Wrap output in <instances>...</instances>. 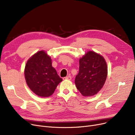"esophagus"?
Returning <instances> with one entry per match:
<instances>
[{
    "label": "esophagus",
    "instance_id": "esophagus-1",
    "mask_svg": "<svg viewBox=\"0 0 135 135\" xmlns=\"http://www.w3.org/2000/svg\"><path fill=\"white\" fill-rule=\"evenodd\" d=\"M71 79H72V78H71V76H70V75H69V76H66V77H65V78H64V79H68V80H71Z\"/></svg>",
    "mask_w": 135,
    "mask_h": 135
}]
</instances>
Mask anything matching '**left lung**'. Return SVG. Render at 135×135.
I'll use <instances>...</instances> for the list:
<instances>
[{
	"mask_svg": "<svg viewBox=\"0 0 135 135\" xmlns=\"http://www.w3.org/2000/svg\"><path fill=\"white\" fill-rule=\"evenodd\" d=\"M107 65L101 55L88 52L79 60V71L75 83L84 96L96 94L104 85L107 76Z\"/></svg>",
	"mask_w": 135,
	"mask_h": 135,
	"instance_id": "1",
	"label": "left lung"
}]
</instances>
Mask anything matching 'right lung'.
<instances>
[{
    "mask_svg": "<svg viewBox=\"0 0 135 135\" xmlns=\"http://www.w3.org/2000/svg\"><path fill=\"white\" fill-rule=\"evenodd\" d=\"M25 75L30 89L41 97L51 95L62 80L52 66L50 57L44 51L37 52L28 60Z\"/></svg>",
    "mask_w": 135,
    "mask_h": 135,
    "instance_id": "obj_1",
    "label": "right lung"
}]
</instances>
